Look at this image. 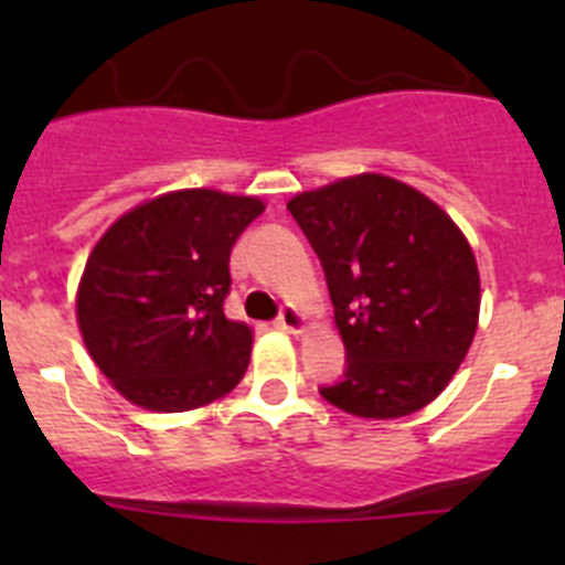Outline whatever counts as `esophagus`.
<instances>
[{
    "label": "esophagus",
    "mask_w": 565,
    "mask_h": 565,
    "mask_svg": "<svg viewBox=\"0 0 565 565\" xmlns=\"http://www.w3.org/2000/svg\"><path fill=\"white\" fill-rule=\"evenodd\" d=\"M274 326H277L279 331H286V333H294V337H299V333H306L308 322H306V313L299 311V308L286 306V308H282V313H279L277 322H274Z\"/></svg>",
    "instance_id": "obj_1"
}]
</instances>
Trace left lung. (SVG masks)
Segmentation results:
<instances>
[{"instance_id":"left-lung-1","label":"left lung","mask_w":565,"mask_h":565,"mask_svg":"<svg viewBox=\"0 0 565 565\" xmlns=\"http://www.w3.org/2000/svg\"><path fill=\"white\" fill-rule=\"evenodd\" d=\"M288 212L322 259L348 356L322 398L373 422L427 407L478 331L481 277L461 228L427 194L379 172L294 194Z\"/></svg>"}]
</instances>
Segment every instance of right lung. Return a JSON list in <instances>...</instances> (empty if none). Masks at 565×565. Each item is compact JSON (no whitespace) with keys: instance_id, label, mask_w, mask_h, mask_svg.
Segmentation results:
<instances>
[{"instance_id":"add662e5","label":"right lung","mask_w":565,"mask_h":565,"mask_svg":"<svg viewBox=\"0 0 565 565\" xmlns=\"http://www.w3.org/2000/svg\"><path fill=\"white\" fill-rule=\"evenodd\" d=\"M266 209L252 194L178 189L124 212L76 291L84 348L127 402L198 411L246 376L254 331L223 313L234 239Z\"/></svg>"}]
</instances>
